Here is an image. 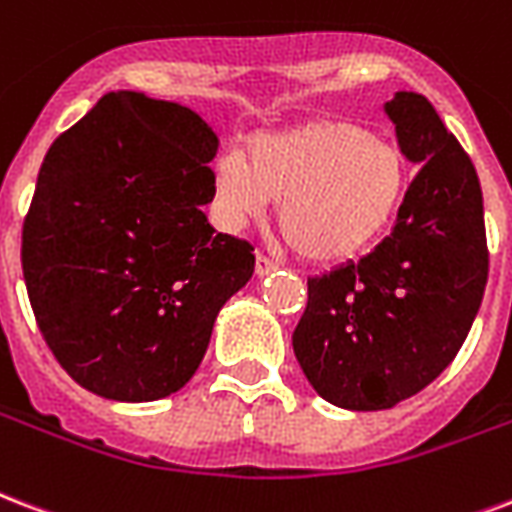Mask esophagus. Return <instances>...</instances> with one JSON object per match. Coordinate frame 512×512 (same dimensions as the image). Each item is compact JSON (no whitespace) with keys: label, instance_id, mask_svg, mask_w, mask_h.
Segmentation results:
<instances>
[{"label":"esophagus","instance_id":"34e87169","mask_svg":"<svg viewBox=\"0 0 512 512\" xmlns=\"http://www.w3.org/2000/svg\"><path fill=\"white\" fill-rule=\"evenodd\" d=\"M271 271H276V263H273L271 257L257 255L255 257V273H257V276H265V273H271Z\"/></svg>","mask_w":512,"mask_h":512}]
</instances>
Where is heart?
<instances>
[{"instance_id": "obj_1", "label": "heart", "mask_w": 512, "mask_h": 512, "mask_svg": "<svg viewBox=\"0 0 512 512\" xmlns=\"http://www.w3.org/2000/svg\"><path fill=\"white\" fill-rule=\"evenodd\" d=\"M212 187L228 222L279 204V230L303 260L351 263L395 225L408 193V158L351 120H308L249 139V158L222 150Z\"/></svg>"}]
</instances>
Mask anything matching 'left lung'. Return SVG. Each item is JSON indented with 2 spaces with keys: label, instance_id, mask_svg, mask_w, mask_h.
Wrapping results in <instances>:
<instances>
[{
  "label": "left lung",
  "instance_id": "obj_1",
  "mask_svg": "<svg viewBox=\"0 0 512 512\" xmlns=\"http://www.w3.org/2000/svg\"><path fill=\"white\" fill-rule=\"evenodd\" d=\"M384 112L419 174L370 255L308 279L292 333L308 384L346 411H384L432 384L462 349L489 279L470 155L421 93L397 91Z\"/></svg>",
  "mask_w": 512,
  "mask_h": 512
}]
</instances>
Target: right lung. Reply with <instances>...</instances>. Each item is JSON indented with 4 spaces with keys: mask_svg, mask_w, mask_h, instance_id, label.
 I'll list each match as a JSON object with an SVG mask.
<instances>
[{
    "mask_svg": "<svg viewBox=\"0 0 512 512\" xmlns=\"http://www.w3.org/2000/svg\"><path fill=\"white\" fill-rule=\"evenodd\" d=\"M214 152L201 115L136 91L101 96L50 144L23 220V279L50 351L93 395L179 392L252 279V247L204 214Z\"/></svg>",
    "mask_w": 512,
    "mask_h": 512,
    "instance_id": "add662e5",
    "label": "right lung"
}]
</instances>
